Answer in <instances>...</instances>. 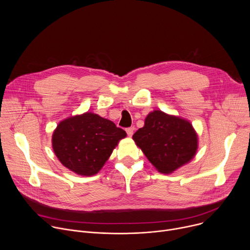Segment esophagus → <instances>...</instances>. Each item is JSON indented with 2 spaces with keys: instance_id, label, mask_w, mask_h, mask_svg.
Here are the masks:
<instances>
[{
  "instance_id": "esophagus-1",
  "label": "esophagus",
  "mask_w": 250,
  "mask_h": 250,
  "mask_svg": "<svg viewBox=\"0 0 250 250\" xmlns=\"http://www.w3.org/2000/svg\"><path fill=\"white\" fill-rule=\"evenodd\" d=\"M125 131H126V133H127V135L130 137V136H132V134H133V131H134V127H128V128H126L125 129Z\"/></svg>"
}]
</instances>
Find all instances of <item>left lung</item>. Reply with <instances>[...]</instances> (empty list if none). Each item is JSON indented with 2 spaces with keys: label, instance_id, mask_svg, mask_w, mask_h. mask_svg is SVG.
I'll list each match as a JSON object with an SVG mask.
<instances>
[{
  "label": "left lung",
  "instance_id": "obj_1",
  "mask_svg": "<svg viewBox=\"0 0 250 250\" xmlns=\"http://www.w3.org/2000/svg\"><path fill=\"white\" fill-rule=\"evenodd\" d=\"M132 139L155 169L171 174L189 163L198 151V134L191 122L162 111L150 112Z\"/></svg>",
  "mask_w": 250,
  "mask_h": 250
}]
</instances>
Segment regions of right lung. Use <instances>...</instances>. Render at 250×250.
<instances>
[{"label": "right lung", "instance_id": "1", "mask_svg": "<svg viewBox=\"0 0 250 250\" xmlns=\"http://www.w3.org/2000/svg\"><path fill=\"white\" fill-rule=\"evenodd\" d=\"M126 132L97 114L86 112L61 121L52 148L63 166L81 176L96 175Z\"/></svg>", "mask_w": 250, "mask_h": 250}]
</instances>
